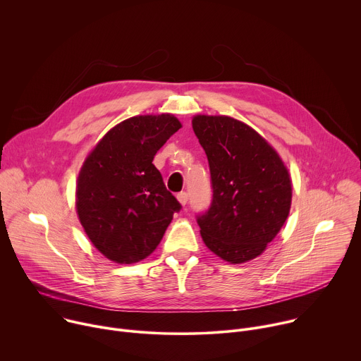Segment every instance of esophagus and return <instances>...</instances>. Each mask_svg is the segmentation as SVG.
<instances>
[{
    "instance_id": "esophagus-1",
    "label": "esophagus",
    "mask_w": 361,
    "mask_h": 361,
    "mask_svg": "<svg viewBox=\"0 0 361 361\" xmlns=\"http://www.w3.org/2000/svg\"><path fill=\"white\" fill-rule=\"evenodd\" d=\"M177 200L180 201V204H181V205H185V204H187V201H188V194H187L185 191H181V192H178V194H177Z\"/></svg>"
}]
</instances>
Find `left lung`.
I'll return each mask as SVG.
<instances>
[{
	"mask_svg": "<svg viewBox=\"0 0 361 361\" xmlns=\"http://www.w3.org/2000/svg\"><path fill=\"white\" fill-rule=\"evenodd\" d=\"M207 154L213 200L197 216L204 244L240 264L260 255L286 223L291 178L277 151L251 127L227 116H195Z\"/></svg>",
	"mask_w": 361,
	"mask_h": 361,
	"instance_id": "1",
	"label": "left lung"
}]
</instances>
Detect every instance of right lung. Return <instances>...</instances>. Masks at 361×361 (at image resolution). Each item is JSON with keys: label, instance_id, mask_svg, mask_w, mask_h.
<instances>
[{"label": "right lung", "instance_id": "1", "mask_svg": "<svg viewBox=\"0 0 361 361\" xmlns=\"http://www.w3.org/2000/svg\"><path fill=\"white\" fill-rule=\"evenodd\" d=\"M180 128L171 114L131 117L111 128L85 159L77 180V214L94 247L109 260H144L181 210L152 164Z\"/></svg>", "mask_w": 361, "mask_h": 361}]
</instances>
